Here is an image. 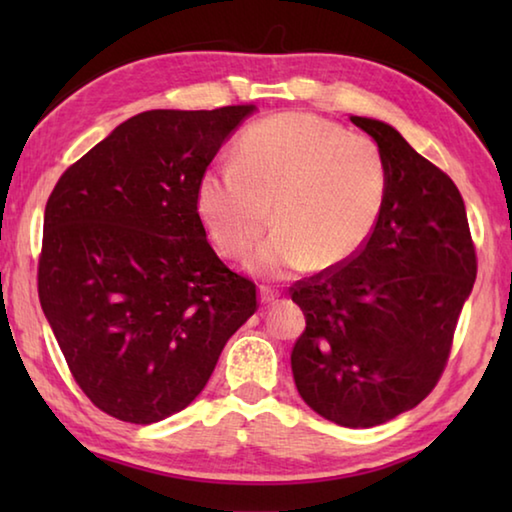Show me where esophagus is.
<instances>
[{
	"instance_id": "34e87169",
	"label": "esophagus",
	"mask_w": 512,
	"mask_h": 512,
	"mask_svg": "<svg viewBox=\"0 0 512 512\" xmlns=\"http://www.w3.org/2000/svg\"><path fill=\"white\" fill-rule=\"evenodd\" d=\"M277 298H280V291H275L271 287H259V300H262L264 305H271Z\"/></svg>"
}]
</instances>
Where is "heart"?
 Masks as SVG:
<instances>
[{
  "mask_svg": "<svg viewBox=\"0 0 512 512\" xmlns=\"http://www.w3.org/2000/svg\"><path fill=\"white\" fill-rule=\"evenodd\" d=\"M386 192V158L372 137L282 112L246 128L235 162L201 173L196 207L216 248L232 259L246 257L273 219L277 230L250 266L282 277L350 262L375 230Z\"/></svg>",
  "mask_w": 512,
  "mask_h": 512,
  "instance_id": "b5f03b06",
  "label": "heart"
}]
</instances>
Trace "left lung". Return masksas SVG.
I'll return each instance as SVG.
<instances>
[{
	"label": "left lung",
	"instance_id": "1",
	"mask_svg": "<svg viewBox=\"0 0 512 512\" xmlns=\"http://www.w3.org/2000/svg\"><path fill=\"white\" fill-rule=\"evenodd\" d=\"M350 121L386 158L384 210L350 262L291 287L307 320L291 370L318 415L366 429L411 411L438 384L474 287L476 253L454 180L393 126Z\"/></svg>",
	"mask_w": 512,
	"mask_h": 512
}]
</instances>
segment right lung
I'll use <instances>...</instances> for the list:
<instances>
[{"label": "right lung", "mask_w": 512, "mask_h": 512, "mask_svg": "<svg viewBox=\"0 0 512 512\" xmlns=\"http://www.w3.org/2000/svg\"><path fill=\"white\" fill-rule=\"evenodd\" d=\"M255 106L149 110L69 167L45 207L38 296L69 370L112 418L183 411L257 287L207 241L196 187Z\"/></svg>", "instance_id": "right-lung-1"}]
</instances>
